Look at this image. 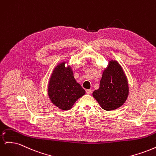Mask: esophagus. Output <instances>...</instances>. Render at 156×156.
<instances>
[{
    "label": "esophagus",
    "instance_id": "obj_1",
    "mask_svg": "<svg viewBox=\"0 0 156 156\" xmlns=\"http://www.w3.org/2000/svg\"><path fill=\"white\" fill-rule=\"evenodd\" d=\"M86 92L88 94H91L92 93V89H87V90H86Z\"/></svg>",
    "mask_w": 156,
    "mask_h": 156
}]
</instances>
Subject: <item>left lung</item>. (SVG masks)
<instances>
[{
    "mask_svg": "<svg viewBox=\"0 0 156 156\" xmlns=\"http://www.w3.org/2000/svg\"><path fill=\"white\" fill-rule=\"evenodd\" d=\"M129 94L128 82L119 63L111 60L103 71L100 88L92 93L101 107L105 111L119 108L126 101Z\"/></svg>",
    "mask_w": 156,
    "mask_h": 156,
    "instance_id": "left-lung-1",
    "label": "left lung"
}]
</instances>
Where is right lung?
<instances>
[{
	"label": "right lung",
	"instance_id": "obj_1",
	"mask_svg": "<svg viewBox=\"0 0 156 156\" xmlns=\"http://www.w3.org/2000/svg\"><path fill=\"white\" fill-rule=\"evenodd\" d=\"M65 64L66 62L60 63L53 71L49 81L48 95L55 106L67 111L84 95L85 90L77 83L71 67H66Z\"/></svg>",
	"mask_w": 156,
	"mask_h": 156
}]
</instances>
